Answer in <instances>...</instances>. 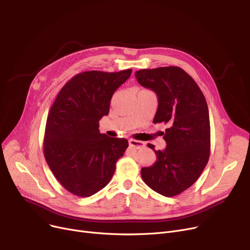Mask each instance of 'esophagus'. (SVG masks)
Wrapping results in <instances>:
<instances>
[{
  "instance_id": "1",
  "label": "esophagus",
  "mask_w": 250,
  "mask_h": 250,
  "mask_svg": "<svg viewBox=\"0 0 250 250\" xmlns=\"http://www.w3.org/2000/svg\"><path fill=\"white\" fill-rule=\"evenodd\" d=\"M128 143H129L130 147H134L137 150H141L143 148H145V146H146L145 143L141 142V141H137V140H129Z\"/></svg>"
}]
</instances>
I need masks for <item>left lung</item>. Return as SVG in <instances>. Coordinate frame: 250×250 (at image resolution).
Wrapping results in <instances>:
<instances>
[{"instance_id":"obj_1","label":"left lung","mask_w":250,"mask_h":250,"mask_svg":"<svg viewBox=\"0 0 250 250\" xmlns=\"http://www.w3.org/2000/svg\"><path fill=\"white\" fill-rule=\"evenodd\" d=\"M138 82L158 96L154 124L167 125L164 151L157 161L141 170L146 185L164 196H174L190 188L206 167L211 148L208 108L202 90L179 67L144 69L135 73Z\"/></svg>"}]
</instances>
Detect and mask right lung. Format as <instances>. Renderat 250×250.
I'll use <instances>...</instances> for the list:
<instances>
[{"label": "right lung", "instance_id": "add662e5", "mask_svg": "<svg viewBox=\"0 0 250 250\" xmlns=\"http://www.w3.org/2000/svg\"><path fill=\"white\" fill-rule=\"evenodd\" d=\"M130 74L132 69L78 74L61 89L48 112L45 160L61 185L75 195L85 198L106 187L128 146L127 140L100 134L98 127L115 90Z\"/></svg>", "mask_w": 250, "mask_h": 250}]
</instances>
